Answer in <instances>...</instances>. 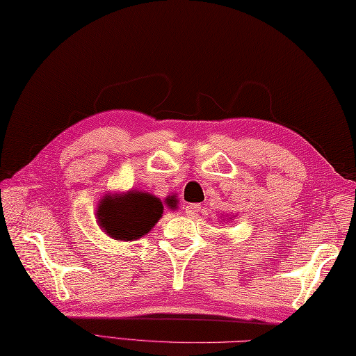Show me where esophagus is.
I'll use <instances>...</instances> for the list:
<instances>
[{
  "instance_id": "1",
  "label": "esophagus",
  "mask_w": 356,
  "mask_h": 356,
  "mask_svg": "<svg viewBox=\"0 0 356 356\" xmlns=\"http://www.w3.org/2000/svg\"><path fill=\"white\" fill-rule=\"evenodd\" d=\"M200 209H201L200 204H187L186 206V213L189 217H193V216H197V213L200 212Z\"/></svg>"
}]
</instances>
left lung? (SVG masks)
Here are the masks:
<instances>
[{
  "label": "left lung",
  "instance_id": "1",
  "mask_svg": "<svg viewBox=\"0 0 356 356\" xmlns=\"http://www.w3.org/2000/svg\"><path fill=\"white\" fill-rule=\"evenodd\" d=\"M227 220H229V221H231V218H227Z\"/></svg>",
  "mask_w": 356,
  "mask_h": 356
}]
</instances>
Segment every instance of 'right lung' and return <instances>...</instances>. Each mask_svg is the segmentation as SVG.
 <instances>
[{"instance_id":"right-lung-1","label":"right lung","mask_w":356,"mask_h":356,"mask_svg":"<svg viewBox=\"0 0 356 356\" xmlns=\"http://www.w3.org/2000/svg\"><path fill=\"white\" fill-rule=\"evenodd\" d=\"M163 204L178 209L177 195H169L163 203L153 193L136 189L105 193L97 204L96 218L100 229L110 238L135 241L149 234L163 217Z\"/></svg>"}]
</instances>
